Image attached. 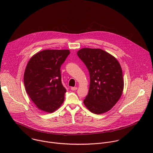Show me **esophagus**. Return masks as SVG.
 Returning <instances> with one entry per match:
<instances>
[{
    "label": "esophagus",
    "mask_w": 153,
    "mask_h": 153,
    "mask_svg": "<svg viewBox=\"0 0 153 153\" xmlns=\"http://www.w3.org/2000/svg\"><path fill=\"white\" fill-rule=\"evenodd\" d=\"M77 87H71V90L72 91H75V90H77Z\"/></svg>",
    "instance_id": "esophagus-1"
}]
</instances>
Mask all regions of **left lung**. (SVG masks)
Masks as SVG:
<instances>
[{
    "label": "left lung",
    "instance_id": "left-lung-1",
    "mask_svg": "<svg viewBox=\"0 0 153 153\" xmlns=\"http://www.w3.org/2000/svg\"><path fill=\"white\" fill-rule=\"evenodd\" d=\"M77 54L90 73V88L83 100L85 106L96 114L108 111L120 99L123 90L119 62L101 49L84 48Z\"/></svg>",
    "mask_w": 153,
    "mask_h": 153
}]
</instances>
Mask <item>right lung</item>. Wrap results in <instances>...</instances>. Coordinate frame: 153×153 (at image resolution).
<instances>
[{
    "label": "right lung",
    "instance_id": "1",
    "mask_svg": "<svg viewBox=\"0 0 153 153\" xmlns=\"http://www.w3.org/2000/svg\"><path fill=\"white\" fill-rule=\"evenodd\" d=\"M70 51L45 50L35 54L24 73L25 90L39 110L53 113L62 105L67 90L61 81L60 67Z\"/></svg>",
    "mask_w": 153,
    "mask_h": 153
}]
</instances>
